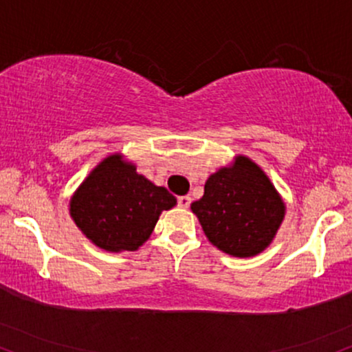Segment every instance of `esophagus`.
Returning <instances> with one entry per match:
<instances>
[{
	"label": "esophagus",
	"instance_id": "34e87169",
	"mask_svg": "<svg viewBox=\"0 0 352 352\" xmlns=\"http://www.w3.org/2000/svg\"><path fill=\"white\" fill-rule=\"evenodd\" d=\"M190 201H192V199H190L189 196H181V197H177V206L183 207V209H188V207L190 206Z\"/></svg>",
	"mask_w": 352,
	"mask_h": 352
}]
</instances>
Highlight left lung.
<instances>
[{
  "label": "left lung",
  "instance_id": "8db88e82",
  "mask_svg": "<svg viewBox=\"0 0 352 352\" xmlns=\"http://www.w3.org/2000/svg\"><path fill=\"white\" fill-rule=\"evenodd\" d=\"M204 233L223 253L250 258L267 248L285 215V206L269 177L246 156L220 168L204 196L190 204Z\"/></svg>",
  "mask_w": 352,
  "mask_h": 352
}]
</instances>
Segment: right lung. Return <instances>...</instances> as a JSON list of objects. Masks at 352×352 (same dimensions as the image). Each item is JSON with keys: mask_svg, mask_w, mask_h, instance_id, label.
Returning a JSON list of instances; mask_svg holds the SVG:
<instances>
[{"mask_svg": "<svg viewBox=\"0 0 352 352\" xmlns=\"http://www.w3.org/2000/svg\"><path fill=\"white\" fill-rule=\"evenodd\" d=\"M176 197L138 175L120 155L102 160L78 188L70 215L78 228L99 248L119 253L135 251L148 240L163 210Z\"/></svg>", "mask_w": 352, "mask_h": 352, "instance_id": "obj_1", "label": "right lung"}]
</instances>
